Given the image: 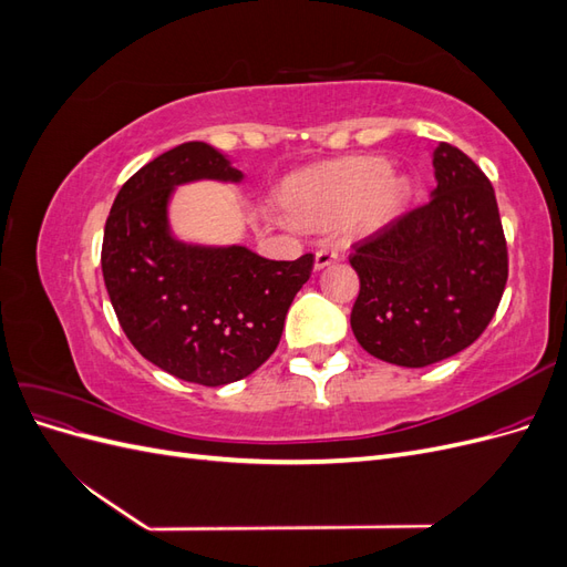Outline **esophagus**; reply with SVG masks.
<instances>
[{
  "mask_svg": "<svg viewBox=\"0 0 567 567\" xmlns=\"http://www.w3.org/2000/svg\"><path fill=\"white\" fill-rule=\"evenodd\" d=\"M336 260H338V250H336V248L323 246V248H319V250L315 252V267H317V269L329 267V265H333Z\"/></svg>",
  "mask_w": 567,
  "mask_h": 567,
  "instance_id": "obj_1",
  "label": "esophagus"
}]
</instances>
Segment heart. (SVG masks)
Masks as SVG:
<instances>
[{
	"label": "heart",
	"instance_id": "b5f03b06",
	"mask_svg": "<svg viewBox=\"0 0 567 567\" xmlns=\"http://www.w3.org/2000/svg\"><path fill=\"white\" fill-rule=\"evenodd\" d=\"M404 198L406 182L390 175L388 161L371 156L302 175L281 192L290 217L312 227H333L357 213L364 221H381L398 210Z\"/></svg>",
	"mask_w": 567,
	"mask_h": 567
}]
</instances>
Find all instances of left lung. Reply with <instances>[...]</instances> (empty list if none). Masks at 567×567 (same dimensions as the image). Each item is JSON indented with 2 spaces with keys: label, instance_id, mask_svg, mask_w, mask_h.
<instances>
[{
  "label": "left lung",
  "instance_id": "left-lung-1",
  "mask_svg": "<svg viewBox=\"0 0 567 567\" xmlns=\"http://www.w3.org/2000/svg\"><path fill=\"white\" fill-rule=\"evenodd\" d=\"M433 198L354 244L350 323L383 362L421 369L466 350L504 296L508 250L489 179L466 153H433Z\"/></svg>",
  "mask_w": 567,
  "mask_h": 567
}]
</instances>
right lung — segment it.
<instances>
[{"label":"right lung","mask_w":567,"mask_h":567,"mask_svg":"<svg viewBox=\"0 0 567 567\" xmlns=\"http://www.w3.org/2000/svg\"><path fill=\"white\" fill-rule=\"evenodd\" d=\"M241 182L210 144L186 142L146 163L120 188L104 229L101 269L125 336L151 364L198 385L250 375L277 350L290 302L315 255L267 260L246 246L208 248L169 234L175 186Z\"/></svg>","instance_id":"right-lung-1"}]
</instances>
